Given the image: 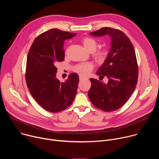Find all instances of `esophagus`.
Instances as JSON below:
<instances>
[{
  "instance_id": "1",
  "label": "esophagus",
  "mask_w": 159,
  "mask_h": 159,
  "mask_svg": "<svg viewBox=\"0 0 159 159\" xmlns=\"http://www.w3.org/2000/svg\"><path fill=\"white\" fill-rule=\"evenodd\" d=\"M79 79H80V80H87V78L80 75V76H79Z\"/></svg>"
}]
</instances>
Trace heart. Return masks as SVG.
Masks as SVG:
<instances>
[{"mask_svg": "<svg viewBox=\"0 0 159 159\" xmlns=\"http://www.w3.org/2000/svg\"><path fill=\"white\" fill-rule=\"evenodd\" d=\"M82 44L85 48L89 52H94V57L96 60L99 62L104 61L106 58L107 53L106 50H100L98 51L95 52L96 50L98 44L96 41L89 37L84 38L82 41ZM93 69V65L90 63H81L76 65L74 67V71L77 74L82 75H87Z\"/></svg>", "mask_w": 159, "mask_h": 159, "instance_id": "b5f03b06", "label": "heart"}]
</instances>
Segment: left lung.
Segmentation results:
<instances>
[{
	"label": "left lung",
	"instance_id": "obj_1",
	"mask_svg": "<svg viewBox=\"0 0 159 159\" xmlns=\"http://www.w3.org/2000/svg\"><path fill=\"white\" fill-rule=\"evenodd\" d=\"M90 34L97 37L109 36L111 48L104 63L96 72L98 75L106 76L108 82L90 79L91 87L88 96L97 108L106 112L114 111L127 102L137 85L139 69L135 52L129 38L120 30L102 28Z\"/></svg>",
	"mask_w": 159,
	"mask_h": 159
}]
</instances>
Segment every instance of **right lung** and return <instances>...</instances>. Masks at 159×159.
Wrapping results in <instances>:
<instances>
[{
    "label": "right lung",
    "mask_w": 159,
    "mask_h": 159,
    "mask_svg": "<svg viewBox=\"0 0 159 159\" xmlns=\"http://www.w3.org/2000/svg\"><path fill=\"white\" fill-rule=\"evenodd\" d=\"M77 34L52 29L34 40L27 57L26 81L30 92L44 109L58 112L70 106L77 92L79 75L71 73L65 82L56 77L57 65L65 58L63 43Z\"/></svg>",
    "instance_id": "right-lung-1"
}]
</instances>
